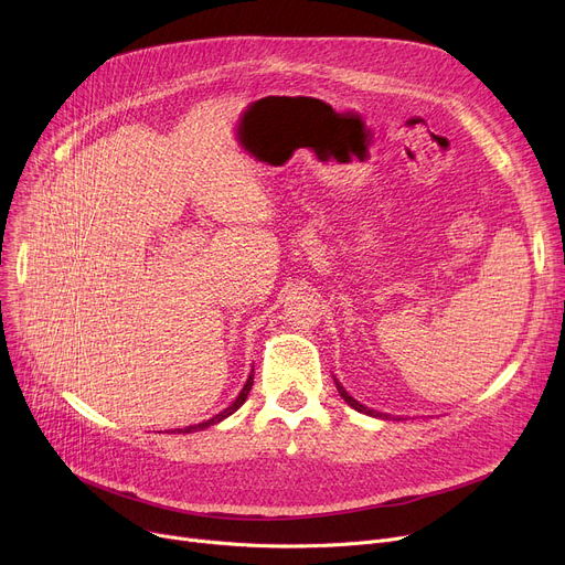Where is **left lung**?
Returning <instances> with one entry per match:
<instances>
[{
	"mask_svg": "<svg viewBox=\"0 0 565 565\" xmlns=\"http://www.w3.org/2000/svg\"><path fill=\"white\" fill-rule=\"evenodd\" d=\"M337 382V390H339V394H341V398L350 405V407H354V409H358V412H364V414H371V417H387V414H380V412H373V409H369V407H364L362 403H358V401H354L343 387H341V382L339 380H334Z\"/></svg>",
	"mask_w": 565,
	"mask_h": 565,
	"instance_id": "left-lung-1",
	"label": "left lung"
}]
</instances>
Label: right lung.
I'll return each instance as SVG.
<instances>
[{
  "label": "right lung",
  "instance_id": "1",
  "mask_svg": "<svg viewBox=\"0 0 565 565\" xmlns=\"http://www.w3.org/2000/svg\"><path fill=\"white\" fill-rule=\"evenodd\" d=\"M252 384H254V375H249V380L245 382V387H243V392H241V396H237L224 412H220V414H215L213 419H207V422H203V424H196V426H188V428H181V433H192V430H203V428H207V426H215V424H220L222 419H226L228 414H233L237 407H241L245 401H247V394H249V390H252Z\"/></svg>",
  "mask_w": 565,
  "mask_h": 565
}]
</instances>
